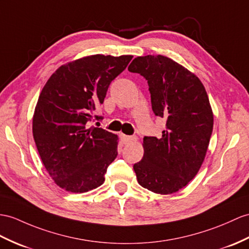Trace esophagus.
I'll return each mask as SVG.
<instances>
[{"label":"esophagus","instance_id":"esophagus-1","mask_svg":"<svg viewBox=\"0 0 249 249\" xmlns=\"http://www.w3.org/2000/svg\"><path fill=\"white\" fill-rule=\"evenodd\" d=\"M121 138H123V142L124 144H129L133 142H135L137 137L134 135H131V136H126V135H121Z\"/></svg>","mask_w":249,"mask_h":249}]
</instances>
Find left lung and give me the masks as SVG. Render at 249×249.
<instances>
[{
	"label": "left lung",
	"mask_w": 249,
	"mask_h": 249,
	"mask_svg": "<svg viewBox=\"0 0 249 249\" xmlns=\"http://www.w3.org/2000/svg\"><path fill=\"white\" fill-rule=\"evenodd\" d=\"M148 81L155 116L166 119L161 138L143 137L144 154L134 163L138 183L160 195L184 188L204 161L213 115L201 80L165 56L137 57L128 68Z\"/></svg>",
	"instance_id": "8db88e82"
}]
</instances>
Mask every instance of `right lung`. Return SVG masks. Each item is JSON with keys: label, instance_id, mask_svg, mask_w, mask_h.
<instances>
[{"label": "right lung", "instance_id": "obj_1", "mask_svg": "<svg viewBox=\"0 0 249 249\" xmlns=\"http://www.w3.org/2000/svg\"><path fill=\"white\" fill-rule=\"evenodd\" d=\"M133 56L94 54L70 62L53 72L39 96L33 134L42 162L59 187L87 192L104 184L116 159L117 136L88 123L106 98L111 82Z\"/></svg>", "mask_w": 249, "mask_h": 249}]
</instances>
